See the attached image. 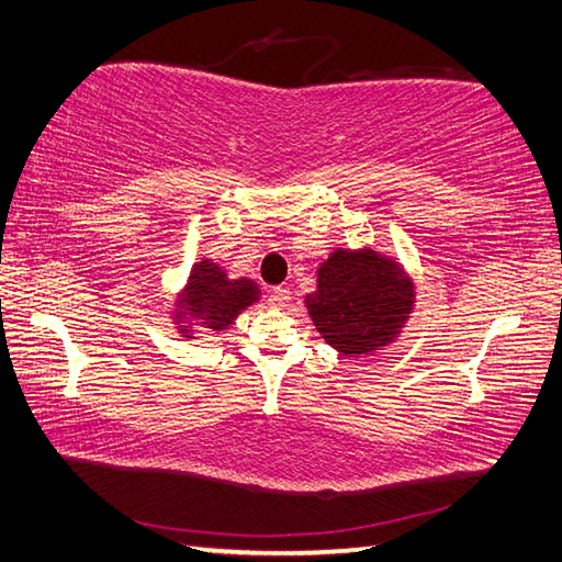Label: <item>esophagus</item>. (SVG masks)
<instances>
[{
    "mask_svg": "<svg viewBox=\"0 0 562 562\" xmlns=\"http://www.w3.org/2000/svg\"><path fill=\"white\" fill-rule=\"evenodd\" d=\"M267 303H269L271 307L283 310L285 305L291 303V291L283 289V285H277V289H273V291L267 295Z\"/></svg>",
    "mask_w": 562,
    "mask_h": 562,
    "instance_id": "obj_1",
    "label": "esophagus"
}]
</instances>
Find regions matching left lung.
<instances>
[{
    "label": "left lung",
    "mask_w": 562,
    "mask_h": 562,
    "mask_svg": "<svg viewBox=\"0 0 562 562\" xmlns=\"http://www.w3.org/2000/svg\"><path fill=\"white\" fill-rule=\"evenodd\" d=\"M303 303L336 353L366 358L402 336L416 307V283L394 255L370 245L336 247L317 267V289Z\"/></svg>",
    "instance_id": "1"
}]
</instances>
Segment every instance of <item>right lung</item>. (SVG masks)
Masks as SVG:
<instances>
[{"mask_svg": "<svg viewBox=\"0 0 562 562\" xmlns=\"http://www.w3.org/2000/svg\"><path fill=\"white\" fill-rule=\"evenodd\" d=\"M259 283L247 277L231 279L226 267L214 259H199L170 307L172 327L187 341L202 334H221L238 319L243 310L259 303Z\"/></svg>", "mask_w": 562, "mask_h": 562, "instance_id": "obj_1", "label": "right lung"}]
</instances>
